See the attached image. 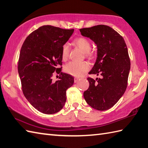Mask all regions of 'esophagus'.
Returning <instances> with one entry per match:
<instances>
[{"label": "esophagus", "instance_id": "esophagus-1", "mask_svg": "<svg viewBox=\"0 0 148 148\" xmlns=\"http://www.w3.org/2000/svg\"><path fill=\"white\" fill-rule=\"evenodd\" d=\"M80 80V78H77V77H75L74 78V82H75V83H77V82Z\"/></svg>", "mask_w": 148, "mask_h": 148}]
</instances>
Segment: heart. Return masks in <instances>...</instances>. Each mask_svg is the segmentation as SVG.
I'll list each match as a JSON object with an SVG mask.
<instances>
[{
    "mask_svg": "<svg viewBox=\"0 0 148 148\" xmlns=\"http://www.w3.org/2000/svg\"><path fill=\"white\" fill-rule=\"evenodd\" d=\"M73 44L75 46L80 48L87 56L90 57L92 53L90 52L91 44L90 41L85 37H79L75 39ZM70 48L68 44H65L62 47L61 57L63 61H66L69 57ZM89 69V64L87 62H73L68 63L64 67V70L67 73L75 77H81L84 75Z\"/></svg>",
    "mask_w": 148,
    "mask_h": 148,
    "instance_id": "1",
    "label": "heart"
}]
</instances>
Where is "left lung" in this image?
<instances>
[{
    "mask_svg": "<svg viewBox=\"0 0 148 148\" xmlns=\"http://www.w3.org/2000/svg\"><path fill=\"white\" fill-rule=\"evenodd\" d=\"M80 32L97 45L96 63L88 73L101 77L96 80L87 78L89 87L84 92V99L94 109L107 110L119 101L127 88L130 69L127 45L119 33L106 25L82 28Z\"/></svg>",
    "mask_w": 148,
    "mask_h": 148,
    "instance_id": "8db88e82",
    "label": "left lung"
}]
</instances>
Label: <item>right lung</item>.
<instances>
[{
	"instance_id": "add662e5",
	"label": "right lung",
	"mask_w": 148,
	"mask_h": 148,
	"mask_svg": "<svg viewBox=\"0 0 148 148\" xmlns=\"http://www.w3.org/2000/svg\"><path fill=\"white\" fill-rule=\"evenodd\" d=\"M74 32L50 25L38 28L25 39L18 61V70L22 90L36 110L45 114L60 111L66 101V92L73 85L74 78L61 72L54 82L55 71L60 73L62 47Z\"/></svg>"
}]
</instances>
